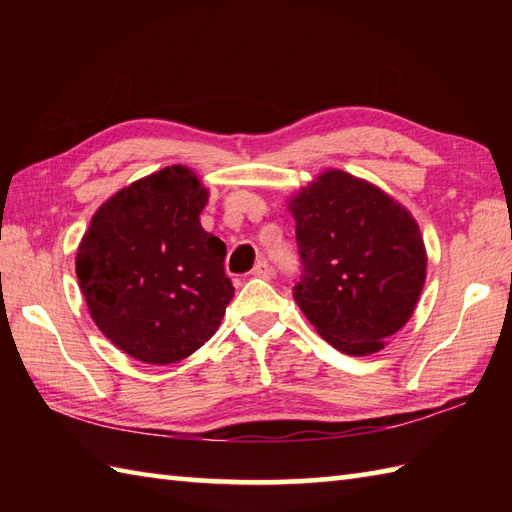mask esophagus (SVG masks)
Here are the masks:
<instances>
[{"label":"esophagus","instance_id":"esophagus-1","mask_svg":"<svg viewBox=\"0 0 512 512\" xmlns=\"http://www.w3.org/2000/svg\"><path fill=\"white\" fill-rule=\"evenodd\" d=\"M253 277H262V279H270V275H273V268H270V264L266 262V259H259V262L255 264L253 273H250Z\"/></svg>","mask_w":512,"mask_h":512}]
</instances>
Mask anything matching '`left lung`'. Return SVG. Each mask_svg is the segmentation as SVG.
Masks as SVG:
<instances>
[{
  "label": "left lung",
  "instance_id": "1",
  "mask_svg": "<svg viewBox=\"0 0 512 512\" xmlns=\"http://www.w3.org/2000/svg\"><path fill=\"white\" fill-rule=\"evenodd\" d=\"M303 277L295 301L350 356L383 350L411 319L427 279L418 222L376 184L325 169L288 200Z\"/></svg>",
  "mask_w": 512,
  "mask_h": 512
}]
</instances>
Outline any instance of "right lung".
I'll return each instance as SVG.
<instances>
[{"instance_id": "right-lung-1", "label": "right lung", "mask_w": 512, "mask_h": 512, "mask_svg": "<svg viewBox=\"0 0 512 512\" xmlns=\"http://www.w3.org/2000/svg\"><path fill=\"white\" fill-rule=\"evenodd\" d=\"M209 189L171 165L105 200L76 248V277L92 321L140 363L171 365L220 328L233 284L226 244L206 233Z\"/></svg>"}]
</instances>
